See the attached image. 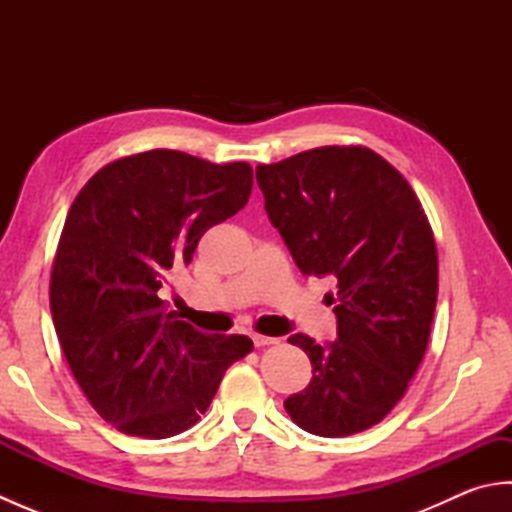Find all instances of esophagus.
<instances>
[{
  "instance_id": "1",
  "label": "esophagus",
  "mask_w": 512,
  "mask_h": 512,
  "mask_svg": "<svg viewBox=\"0 0 512 512\" xmlns=\"http://www.w3.org/2000/svg\"><path fill=\"white\" fill-rule=\"evenodd\" d=\"M250 339H253L255 347H266V345H275L277 343V339H273V336H264V334H253V336H250Z\"/></svg>"
}]
</instances>
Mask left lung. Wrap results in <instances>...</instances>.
Wrapping results in <instances>:
<instances>
[{"label": "left lung", "mask_w": 512, "mask_h": 512, "mask_svg": "<svg viewBox=\"0 0 512 512\" xmlns=\"http://www.w3.org/2000/svg\"><path fill=\"white\" fill-rule=\"evenodd\" d=\"M268 220L303 275L336 277L325 295L336 341L292 334L310 385L284 407L303 431L343 438L383 420L427 350L438 250L409 182L367 147H317L257 167Z\"/></svg>", "instance_id": "obj_1"}]
</instances>
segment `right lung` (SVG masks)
Segmentation results:
<instances>
[{
	"label": "right lung",
	"mask_w": 512,
	"mask_h": 512,
	"mask_svg": "<svg viewBox=\"0 0 512 512\" xmlns=\"http://www.w3.org/2000/svg\"><path fill=\"white\" fill-rule=\"evenodd\" d=\"M250 189L246 162L151 149L96 171L70 206L50 277L54 330L85 398L127 436L187 431L226 369L253 352L248 336L198 332L160 299Z\"/></svg>",
	"instance_id": "1"
}]
</instances>
